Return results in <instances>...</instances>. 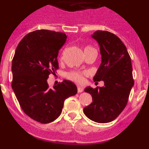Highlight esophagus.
<instances>
[{"instance_id":"esophagus-1","label":"esophagus","mask_w":149,"mask_h":149,"mask_svg":"<svg viewBox=\"0 0 149 149\" xmlns=\"http://www.w3.org/2000/svg\"><path fill=\"white\" fill-rule=\"evenodd\" d=\"M83 91H84V89H83L82 87H81V86H77V93H82Z\"/></svg>"}]
</instances>
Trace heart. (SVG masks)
<instances>
[{"label": "heart", "mask_w": 149, "mask_h": 149, "mask_svg": "<svg viewBox=\"0 0 149 149\" xmlns=\"http://www.w3.org/2000/svg\"><path fill=\"white\" fill-rule=\"evenodd\" d=\"M90 49H95V48H93V47H90V46H87V47H86V48H84V51ZM84 75H85V73H84V72H71L68 74V75L67 76H68V78L72 80V81H74V82L78 83V84H82L84 81Z\"/></svg>", "instance_id": "b5f03b06"}]
</instances>
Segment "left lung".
Instances as JSON below:
<instances>
[{"label": "left lung", "instance_id": "1", "mask_svg": "<svg viewBox=\"0 0 149 149\" xmlns=\"http://www.w3.org/2000/svg\"><path fill=\"white\" fill-rule=\"evenodd\" d=\"M92 37L98 42L101 63L93 77L103 81V87L84 89L93 97V103L84 107V113L98 123L113 121L125 109L134 84L132 64L125 45L117 36L108 31L97 30Z\"/></svg>", "mask_w": 149, "mask_h": 149}]
</instances>
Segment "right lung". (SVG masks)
Returning <instances> with one entry per match:
<instances>
[{"mask_svg": "<svg viewBox=\"0 0 149 149\" xmlns=\"http://www.w3.org/2000/svg\"><path fill=\"white\" fill-rule=\"evenodd\" d=\"M64 33L33 31L21 40L12 62L13 88L23 111L33 120L46 124L60 116L64 101L77 93L69 81L50 89L47 80L59 68V50L65 42Z\"/></svg>", "mask_w": 149, "mask_h": 149, "instance_id": "1", "label": "right lung"}]
</instances>
